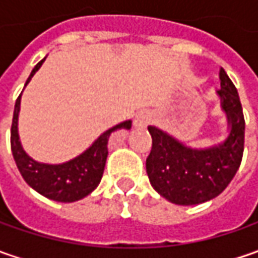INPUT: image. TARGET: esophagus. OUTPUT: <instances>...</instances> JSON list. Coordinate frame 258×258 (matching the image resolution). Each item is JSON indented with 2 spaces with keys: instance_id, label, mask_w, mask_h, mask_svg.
Masks as SVG:
<instances>
[{
  "instance_id": "obj_1",
  "label": "esophagus",
  "mask_w": 258,
  "mask_h": 258,
  "mask_svg": "<svg viewBox=\"0 0 258 258\" xmlns=\"http://www.w3.org/2000/svg\"><path fill=\"white\" fill-rule=\"evenodd\" d=\"M151 122H152V114L149 113V112H141V113H138L135 116L134 124L135 127L144 129L148 124H151Z\"/></svg>"
}]
</instances>
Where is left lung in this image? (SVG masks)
<instances>
[{"label":"left lung","instance_id":"1","mask_svg":"<svg viewBox=\"0 0 258 258\" xmlns=\"http://www.w3.org/2000/svg\"><path fill=\"white\" fill-rule=\"evenodd\" d=\"M217 96L227 117L223 142L192 148L156 126H148L152 149L146 159V173L154 189L176 205H197L223 192L237 173L244 151L243 107L230 77L220 70Z\"/></svg>","mask_w":258,"mask_h":258}]
</instances>
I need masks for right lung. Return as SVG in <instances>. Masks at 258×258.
<instances>
[{"mask_svg":"<svg viewBox=\"0 0 258 258\" xmlns=\"http://www.w3.org/2000/svg\"><path fill=\"white\" fill-rule=\"evenodd\" d=\"M44 60H41L33 69L31 75L25 82V86L30 83L31 77L38 72ZM20 104H21V94L18 96L14 107L13 126H11V151L17 168L23 175L25 182L43 197L57 203H75L93 192L103 176L104 165L109 155L107 144L110 135L117 129L129 131L132 127V120H124L122 123L107 129L85 152L77 155L70 161H66L63 164H44L33 159L25 152L21 145L18 135Z\"/></svg>","mask_w":258,"mask_h":258,"instance_id":"right-lung-1","label":"right lung"}]
</instances>
